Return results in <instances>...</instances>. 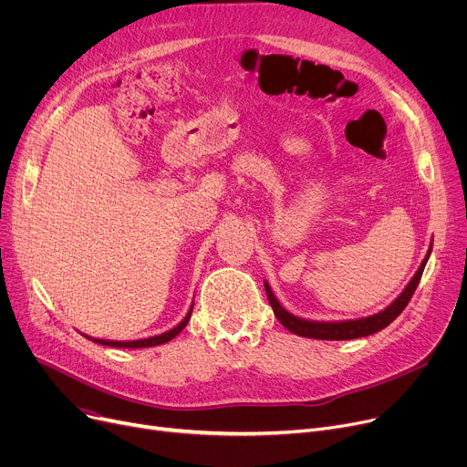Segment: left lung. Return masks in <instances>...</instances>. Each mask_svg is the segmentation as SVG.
<instances>
[{"label": "left lung", "mask_w": 467, "mask_h": 467, "mask_svg": "<svg viewBox=\"0 0 467 467\" xmlns=\"http://www.w3.org/2000/svg\"><path fill=\"white\" fill-rule=\"evenodd\" d=\"M431 254V248L426 255V259L422 261L419 273L412 276V280L409 282V285L405 287V291L401 296L391 303L386 310L369 316V317H361V320H350V322H306L301 320V317H296L293 314H289L287 310H284V306L276 301L275 293L268 287V284L265 282V291H266V299L271 303L275 316L278 317V322L289 329L291 333H296L299 337H308V338H320V340H348V338H359V337H367L373 335L384 327H388L396 317L405 310V306L409 305V301L412 299V293L416 291V285H419L426 261Z\"/></svg>", "instance_id": "obj_1"}]
</instances>
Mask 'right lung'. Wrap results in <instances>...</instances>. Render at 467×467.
<instances>
[{
  "label": "right lung",
  "instance_id": "right-lung-1",
  "mask_svg": "<svg viewBox=\"0 0 467 467\" xmlns=\"http://www.w3.org/2000/svg\"><path fill=\"white\" fill-rule=\"evenodd\" d=\"M191 312H192V306L191 310L187 312V316L183 317V322L180 326H176L174 329H170L162 335H157V337H151V338H141V340H130V342H117V340H100V338H92L94 342H98V345H104V347H115V348H147V347H159V345H164V342L171 340L176 335H180L183 331V327L187 326L189 317H191Z\"/></svg>",
  "mask_w": 467,
  "mask_h": 467
}]
</instances>
